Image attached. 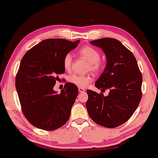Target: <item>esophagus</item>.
I'll return each mask as SVG.
<instances>
[{
	"label": "esophagus",
	"instance_id": "1",
	"mask_svg": "<svg viewBox=\"0 0 158 158\" xmlns=\"http://www.w3.org/2000/svg\"><path fill=\"white\" fill-rule=\"evenodd\" d=\"M78 89H79V92H81V93L84 92H85V91H86L85 89H84V88H82V87H79Z\"/></svg>",
	"mask_w": 158,
	"mask_h": 158
}]
</instances>
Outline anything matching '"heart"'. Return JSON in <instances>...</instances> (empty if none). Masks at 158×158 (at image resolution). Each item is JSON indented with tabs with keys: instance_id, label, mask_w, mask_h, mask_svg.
<instances>
[{
	"instance_id": "obj_1",
	"label": "heart",
	"mask_w": 158,
	"mask_h": 158,
	"mask_svg": "<svg viewBox=\"0 0 158 158\" xmlns=\"http://www.w3.org/2000/svg\"><path fill=\"white\" fill-rule=\"evenodd\" d=\"M79 54L82 57H84L88 63L87 69L91 72L98 73L101 70L102 63L100 61V53L96 48L91 47V46H85L80 49ZM72 56L71 54L65 55L63 59V66L64 70L66 72H69L72 68ZM92 78L90 75H82L78 74H73L70 75L68 78V81L79 87L86 86L92 81Z\"/></svg>"
}]
</instances>
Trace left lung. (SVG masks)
<instances>
[{"mask_svg":"<svg viewBox=\"0 0 158 158\" xmlns=\"http://www.w3.org/2000/svg\"><path fill=\"white\" fill-rule=\"evenodd\" d=\"M90 44L101 48L106 58L105 69L95 86L109 89L110 92L104 97L88 89L86 110L95 123L117 127L132 117L140 102L142 74L134 55L118 40L103 38Z\"/></svg>","mask_w":158,"mask_h":158,"instance_id":"8db88e82","label":"left lung"}]
</instances>
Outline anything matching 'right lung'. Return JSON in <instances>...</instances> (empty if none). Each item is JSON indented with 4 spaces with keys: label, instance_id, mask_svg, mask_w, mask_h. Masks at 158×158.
<instances>
[{
    "label": "right lung",
    "instance_id": "right-lung-1",
    "mask_svg": "<svg viewBox=\"0 0 158 158\" xmlns=\"http://www.w3.org/2000/svg\"><path fill=\"white\" fill-rule=\"evenodd\" d=\"M63 39H45L28 50L15 77V87L23 114L37 128L52 131L68 121L78 88L66 83L60 94L54 90L58 75L65 72L63 59L78 46Z\"/></svg>",
    "mask_w": 158,
    "mask_h": 158
}]
</instances>
